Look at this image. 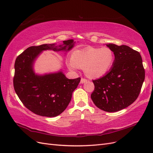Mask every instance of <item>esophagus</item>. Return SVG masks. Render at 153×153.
I'll list each match as a JSON object with an SVG mask.
<instances>
[{"label":"esophagus","instance_id":"1","mask_svg":"<svg viewBox=\"0 0 153 153\" xmlns=\"http://www.w3.org/2000/svg\"><path fill=\"white\" fill-rule=\"evenodd\" d=\"M87 81V80L85 79V78H81V80H80V83H81V84H84V83L86 82Z\"/></svg>","mask_w":153,"mask_h":153}]
</instances>
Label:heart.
I'll return each instance as SVG.
<instances>
[{
	"label": "heart",
	"mask_w": 153,
	"mask_h": 153,
	"mask_svg": "<svg viewBox=\"0 0 153 153\" xmlns=\"http://www.w3.org/2000/svg\"><path fill=\"white\" fill-rule=\"evenodd\" d=\"M71 59L68 60L69 69L75 71L84 69L85 75L89 78H96L103 76L113 65L114 55L108 47H87L75 50Z\"/></svg>",
	"instance_id": "obj_1"
}]
</instances>
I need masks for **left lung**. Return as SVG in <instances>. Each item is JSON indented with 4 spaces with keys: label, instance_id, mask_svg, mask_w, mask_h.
<instances>
[{
    "label": "left lung",
    "instance_id": "8db88e82",
    "mask_svg": "<svg viewBox=\"0 0 153 153\" xmlns=\"http://www.w3.org/2000/svg\"><path fill=\"white\" fill-rule=\"evenodd\" d=\"M115 55L113 66L103 76L93 80L91 99L100 109L114 112L128 107L139 95L145 79L140 53L126 45L107 44Z\"/></svg>",
    "mask_w": 153,
    "mask_h": 153
}]
</instances>
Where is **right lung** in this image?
<instances>
[{"label":"right lung","instance_id":"right-lung-1","mask_svg":"<svg viewBox=\"0 0 153 153\" xmlns=\"http://www.w3.org/2000/svg\"><path fill=\"white\" fill-rule=\"evenodd\" d=\"M74 43L73 39H69L59 46H32L16 57L14 89L22 103L32 112L52 117L61 114L67 108L81 78L68 79L62 72L38 76L33 71L32 64L43 50H69Z\"/></svg>","mask_w":153,"mask_h":153}]
</instances>
